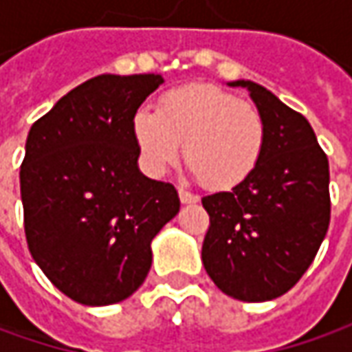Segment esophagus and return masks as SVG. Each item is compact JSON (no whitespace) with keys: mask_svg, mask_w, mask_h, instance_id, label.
Listing matches in <instances>:
<instances>
[{"mask_svg":"<svg viewBox=\"0 0 352 352\" xmlns=\"http://www.w3.org/2000/svg\"><path fill=\"white\" fill-rule=\"evenodd\" d=\"M178 196H180V201H182V204H196L197 199H199V197L194 196V194L188 192V190H184V188L178 190Z\"/></svg>","mask_w":352,"mask_h":352,"instance_id":"obj_1","label":"esophagus"}]
</instances>
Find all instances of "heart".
Instances as JSON below:
<instances>
[{
    "mask_svg": "<svg viewBox=\"0 0 352 352\" xmlns=\"http://www.w3.org/2000/svg\"><path fill=\"white\" fill-rule=\"evenodd\" d=\"M133 137L142 166L162 176L178 160L210 190H229L256 170L266 146V123L256 105L211 84L166 91L156 111L139 109Z\"/></svg>",
    "mask_w": 352,
    "mask_h": 352,
    "instance_id": "heart-1",
    "label": "heart"
}]
</instances>
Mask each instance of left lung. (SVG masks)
<instances>
[{
    "instance_id": "obj_1",
    "label": "left lung",
    "mask_w": 352,
    "mask_h": 352,
    "mask_svg": "<svg viewBox=\"0 0 352 352\" xmlns=\"http://www.w3.org/2000/svg\"><path fill=\"white\" fill-rule=\"evenodd\" d=\"M227 86L249 91L266 123V146L245 182L201 197L210 213L201 261L223 294L268 302L304 276L325 239L329 162L302 113L250 80Z\"/></svg>"
}]
</instances>
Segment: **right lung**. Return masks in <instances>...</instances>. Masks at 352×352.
<instances>
[{
    "mask_svg": "<svg viewBox=\"0 0 352 352\" xmlns=\"http://www.w3.org/2000/svg\"><path fill=\"white\" fill-rule=\"evenodd\" d=\"M164 78L102 74L34 123L19 172L34 263L70 300L111 305L141 288L151 243L180 211L172 184L139 168L133 117Z\"/></svg>",
    "mask_w": 352,
    "mask_h": 352,
    "instance_id": "1",
    "label": "right lung"
}]
</instances>
